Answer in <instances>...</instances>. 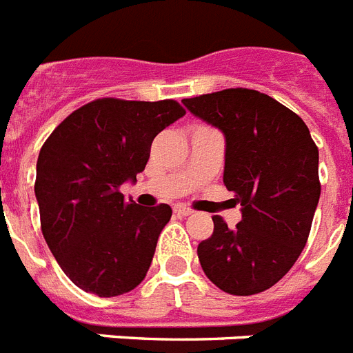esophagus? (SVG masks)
Returning <instances> with one entry per match:
<instances>
[{
  "mask_svg": "<svg viewBox=\"0 0 353 353\" xmlns=\"http://www.w3.org/2000/svg\"><path fill=\"white\" fill-rule=\"evenodd\" d=\"M174 214L179 217H186V216H192V214H194V210L185 205H174Z\"/></svg>",
  "mask_w": 353,
  "mask_h": 353,
  "instance_id": "esophagus-1",
  "label": "esophagus"
}]
</instances>
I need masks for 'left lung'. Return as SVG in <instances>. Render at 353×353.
Here are the masks:
<instances>
[{
	"instance_id": "left-lung-1",
	"label": "left lung",
	"mask_w": 353,
	"mask_h": 353,
	"mask_svg": "<svg viewBox=\"0 0 353 353\" xmlns=\"http://www.w3.org/2000/svg\"><path fill=\"white\" fill-rule=\"evenodd\" d=\"M183 103L225 134L223 181L243 206L236 228L212 217L214 232L197 246L203 272L232 296L268 290L310 236L321 196L317 145L296 112L257 90L226 88Z\"/></svg>"
}]
</instances>
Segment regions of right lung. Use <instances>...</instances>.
<instances>
[{
	"label": "right lung",
	"mask_w": 353,
	"mask_h": 353,
	"mask_svg": "<svg viewBox=\"0 0 353 353\" xmlns=\"http://www.w3.org/2000/svg\"><path fill=\"white\" fill-rule=\"evenodd\" d=\"M185 112L174 99L101 97L65 117L43 143L34 185L43 237L81 290L121 296L147 276L172 208L127 201L121 185L136 181L154 137Z\"/></svg>",
	"instance_id": "obj_1"
}]
</instances>
